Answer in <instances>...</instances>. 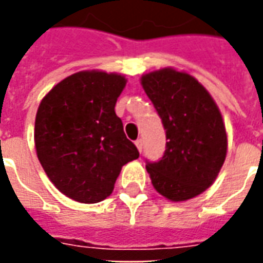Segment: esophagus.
<instances>
[{"instance_id":"34e87169","label":"esophagus","mask_w":263,"mask_h":263,"mask_svg":"<svg viewBox=\"0 0 263 263\" xmlns=\"http://www.w3.org/2000/svg\"><path fill=\"white\" fill-rule=\"evenodd\" d=\"M135 145H137L138 151H139V152H142V146H143L142 139H137V141H135Z\"/></svg>"}]
</instances>
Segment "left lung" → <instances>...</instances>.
<instances>
[{"mask_svg":"<svg viewBox=\"0 0 263 263\" xmlns=\"http://www.w3.org/2000/svg\"><path fill=\"white\" fill-rule=\"evenodd\" d=\"M142 87L166 129V151L146 160L156 192L186 201L214 183L227 155V132L217 104L193 76L172 67L142 76Z\"/></svg>","mask_w":263,"mask_h":263,"instance_id":"8db88e82","label":"left lung"}]
</instances>
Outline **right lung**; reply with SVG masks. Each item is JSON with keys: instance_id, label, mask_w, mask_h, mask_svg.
<instances>
[{"instance_id": "1", "label": "right lung", "mask_w": 263, "mask_h": 263, "mask_svg": "<svg viewBox=\"0 0 263 263\" xmlns=\"http://www.w3.org/2000/svg\"><path fill=\"white\" fill-rule=\"evenodd\" d=\"M125 84L117 73L84 70L58 83L39 104L37 159L50 182L79 203L108 197L122 166L139 158L114 109Z\"/></svg>"}]
</instances>
